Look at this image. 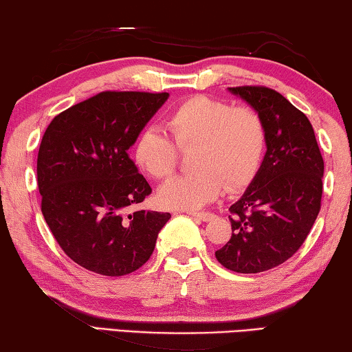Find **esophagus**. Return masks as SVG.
Here are the masks:
<instances>
[{"label":"esophagus","instance_id":"obj_1","mask_svg":"<svg viewBox=\"0 0 352 352\" xmlns=\"http://www.w3.org/2000/svg\"><path fill=\"white\" fill-rule=\"evenodd\" d=\"M187 214H188L190 217L199 218L201 221H210V220H214V214H210V212H195V210H188Z\"/></svg>","mask_w":352,"mask_h":352}]
</instances>
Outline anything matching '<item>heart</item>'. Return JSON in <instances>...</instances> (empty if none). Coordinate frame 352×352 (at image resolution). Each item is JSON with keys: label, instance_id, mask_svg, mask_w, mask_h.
Returning <instances> with one entry per match:
<instances>
[{"label": "heart", "instance_id": "obj_1", "mask_svg": "<svg viewBox=\"0 0 352 352\" xmlns=\"http://www.w3.org/2000/svg\"><path fill=\"white\" fill-rule=\"evenodd\" d=\"M172 137L155 128L137 135L132 155L138 168L154 179L168 177L177 150L192 149L188 175L171 177L159 190L160 204L170 209H198L218 198L223 187L248 186L267 151V124L251 106L198 95L182 101L165 117Z\"/></svg>", "mask_w": 352, "mask_h": 352}]
</instances>
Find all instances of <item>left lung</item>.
<instances>
[{
  "label": "left lung",
  "mask_w": 352,
  "mask_h": 352,
  "mask_svg": "<svg viewBox=\"0 0 352 352\" xmlns=\"http://www.w3.org/2000/svg\"><path fill=\"white\" fill-rule=\"evenodd\" d=\"M267 124V153L254 179L229 207L232 237L215 251L235 273H261L295 254L318 217L322 162L309 118L278 91L258 85L229 87Z\"/></svg>",
  "instance_id": "left-lung-1"
}]
</instances>
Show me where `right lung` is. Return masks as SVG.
Returning a JSON list of instances; mask_svg holds the SVG:
<instances>
[{
    "instance_id": "add662e5",
    "label": "right lung",
    "mask_w": 352,
    "mask_h": 352,
    "mask_svg": "<svg viewBox=\"0 0 352 352\" xmlns=\"http://www.w3.org/2000/svg\"><path fill=\"white\" fill-rule=\"evenodd\" d=\"M168 94L101 91L56 115L37 155L42 214L63 252L104 276L135 272L151 257L170 214L137 210L153 192L129 148Z\"/></svg>"
}]
</instances>
